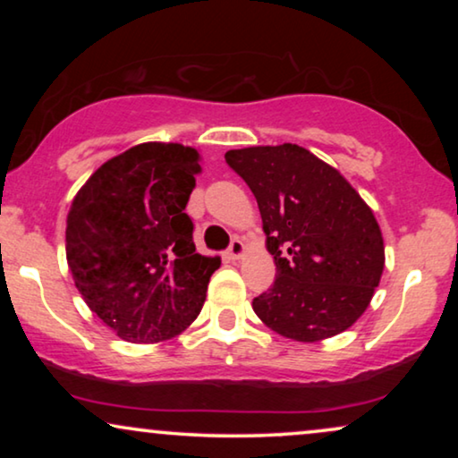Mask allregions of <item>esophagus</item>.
I'll use <instances>...</instances> for the list:
<instances>
[{
  "instance_id": "obj_1",
  "label": "esophagus",
  "mask_w": 458,
  "mask_h": 458,
  "mask_svg": "<svg viewBox=\"0 0 458 458\" xmlns=\"http://www.w3.org/2000/svg\"><path fill=\"white\" fill-rule=\"evenodd\" d=\"M243 252H246V246H243V242L240 240V237H235V240L231 242V246H229V256L233 260H240Z\"/></svg>"
}]
</instances>
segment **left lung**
<instances>
[{
  "instance_id": "obj_1",
  "label": "left lung",
  "mask_w": 458,
  "mask_h": 458,
  "mask_svg": "<svg viewBox=\"0 0 458 458\" xmlns=\"http://www.w3.org/2000/svg\"><path fill=\"white\" fill-rule=\"evenodd\" d=\"M227 165L252 190L277 275L252 309L268 329L321 342L359 321L386 265L384 237L337 168L296 143L229 149Z\"/></svg>"
}]
</instances>
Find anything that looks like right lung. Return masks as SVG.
Masks as SVG:
<instances>
[{
	"instance_id": "add662e5",
	"label": "right lung",
	"mask_w": 458,
	"mask_h": 458,
	"mask_svg": "<svg viewBox=\"0 0 458 458\" xmlns=\"http://www.w3.org/2000/svg\"><path fill=\"white\" fill-rule=\"evenodd\" d=\"M196 148L148 141L104 162L74 196L66 260L87 306L131 344L179 335L202 310L218 256L193 243Z\"/></svg>"
}]
</instances>
